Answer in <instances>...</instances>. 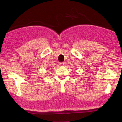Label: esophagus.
<instances>
[{
	"instance_id": "1",
	"label": "esophagus",
	"mask_w": 122,
	"mask_h": 122,
	"mask_svg": "<svg viewBox=\"0 0 122 122\" xmlns=\"http://www.w3.org/2000/svg\"><path fill=\"white\" fill-rule=\"evenodd\" d=\"M66 63L65 62H60L59 63V65L61 66H64V65H65Z\"/></svg>"
}]
</instances>
